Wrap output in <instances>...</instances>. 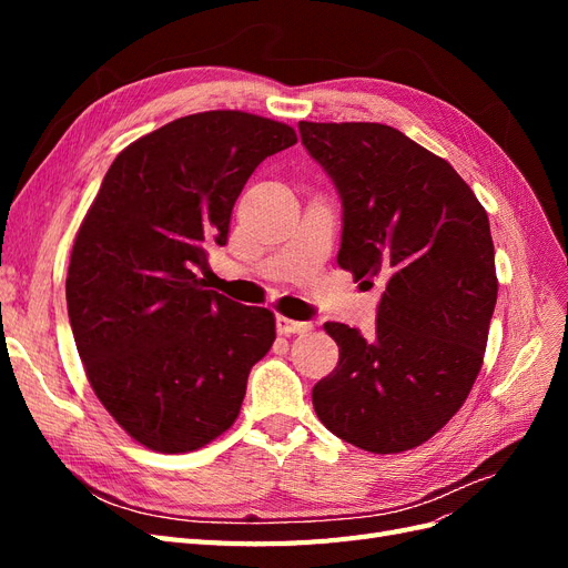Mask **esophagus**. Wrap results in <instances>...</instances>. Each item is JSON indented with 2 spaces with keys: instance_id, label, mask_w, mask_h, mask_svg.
Here are the masks:
<instances>
[{
  "instance_id": "1",
  "label": "esophagus",
  "mask_w": 568,
  "mask_h": 568,
  "mask_svg": "<svg viewBox=\"0 0 568 568\" xmlns=\"http://www.w3.org/2000/svg\"><path fill=\"white\" fill-rule=\"evenodd\" d=\"M311 329H313L311 322H296V320H288L284 315L277 317V332L284 334V336H288V334H305V332H311Z\"/></svg>"
}]
</instances>
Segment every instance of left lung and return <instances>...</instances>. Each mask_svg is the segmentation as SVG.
<instances>
[{"mask_svg":"<svg viewBox=\"0 0 568 568\" xmlns=\"http://www.w3.org/2000/svg\"><path fill=\"white\" fill-rule=\"evenodd\" d=\"M343 205L338 265L384 277L372 336L326 322L341 351L313 388L320 422L367 453L417 448L484 365L497 301L488 213L455 168L382 123H298Z\"/></svg>","mask_w":568,"mask_h":568,"instance_id":"obj_1","label":"left lung"}]
</instances>
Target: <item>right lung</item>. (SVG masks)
<instances>
[{
	"instance_id": "obj_1",
	"label": "right lung",
	"mask_w": 568,
	"mask_h": 568,
	"mask_svg": "<svg viewBox=\"0 0 568 568\" xmlns=\"http://www.w3.org/2000/svg\"><path fill=\"white\" fill-rule=\"evenodd\" d=\"M296 132L244 111H205L140 136L111 163L78 230L65 301L90 386L156 453L217 438L242 409L274 315L205 288V246L227 244L234 201Z\"/></svg>"
}]
</instances>
